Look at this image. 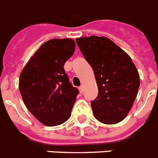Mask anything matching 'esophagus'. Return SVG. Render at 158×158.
<instances>
[{
	"label": "esophagus",
	"instance_id": "obj_1",
	"mask_svg": "<svg viewBox=\"0 0 158 158\" xmlns=\"http://www.w3.org/2000/svg\"><path fill=\"white\" fill-rule=\"evenodd\" d=\"M79 91H80L81 94H82L83 91H84V86H82V85H81V86L79 87Z\"/></svg>",
	"mask_w": 158,
	"mask_h": 158
}]
</instances>
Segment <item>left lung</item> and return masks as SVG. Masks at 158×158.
I'll list each match as a JSON object with an SVG mask.
<instances>
[{
    "mask_svg": "<svg viewBox=\"0 0 158 158\" xmlns=\"http://www.w3.org/2000/svg\"><path fill=\"white\" fill-rule=\"evenodd\" d=\"M92 67L99 94L91 107L94 117L103 124L122 122L129 113L140 85L139 75L131 58L105 36L76 39Z\"/></svg>",
    "mask_w": 158,
    "mask_h": 158,
    "instance_id": "obj_1",
    "label": "left lung"
}]
</instances>
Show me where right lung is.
<instances>
[{"label":"right lung","mask_w":158,"mask_h":158,"mask_svg":"<svg viewBox=\"0 0 158 158\" xmlns=\"http://www.w3.org/2000/svg\"><path fill=\"white\" fill-rule=\"evenodd\" d=\"M73 39H52L40 46L20 73L19 88L25 106L47 127L71 116L78 89L69 82L64 64L75 52Z\"/></svg>","instance_id":"obj_1"}]
</instances>
